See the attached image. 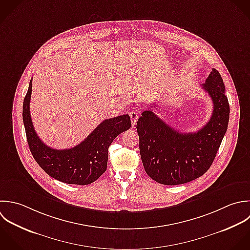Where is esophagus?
<instances>
[{
  "label": "esophagus",
  "mask_w": 250,
  "mask_h": 250,
  "mask_svg": "<svg viewBox=\"0 0 250 250\" xmlns=\"http://www.w3.org/2000/svg\"><path fill=\"white\" fill-rule=\"evenodd\" d=\"M129 117H130V120H131L132 126H134L136 125V122H137V119H138V113L133 110L129 113Z\"/></svg>",
  "instance_id": "obj_1"
}]
</instances>
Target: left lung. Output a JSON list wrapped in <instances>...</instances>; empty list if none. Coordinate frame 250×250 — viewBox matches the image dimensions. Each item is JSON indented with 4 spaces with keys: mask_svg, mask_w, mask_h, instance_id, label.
<instances>
[{
    "mask_svg": "<svg viewBox=\"0 0 250 250\" xmlns=\"http://www.w3.org/2000/svg\"><path fill=\"white\" fill-rule=\"evenodd\" d=\"M202 87L213 102L208 124L197 132L181 133L152 110L137 121L139 150L146 173L164 185H179L204 175L212 165L227 131L230 106L221 75L212 69Z\"/></svg>",
    "mask_w": 250,
    "mask_h": 250,
    "instance_id": "8db88e82",
    "label": "left lung"
}]
</instances>
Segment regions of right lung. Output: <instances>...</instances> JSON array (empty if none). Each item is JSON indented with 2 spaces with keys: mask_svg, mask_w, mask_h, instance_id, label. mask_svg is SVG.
<instances>
[{
  "mask_svg": "<svg viewBox=\"0 0 250 250\" xmlns=\"http://www.w3.org/2000/svg\"><path fill=\"white\" fill-rule=\"evenodd\" d=\"M32 80L23 101L22 118L30 151L50 177L67 184L88 185L107 168L108 149L113 140L131 126L127 114L103 121L79 145L64 150L46 146L37 135L30 115Z\"/></svg>",
  "mask_w": 250,
  "mask_h": 250,
  "instance_id": "obj_1",
  "label": "right lung"
}]
</instances>
